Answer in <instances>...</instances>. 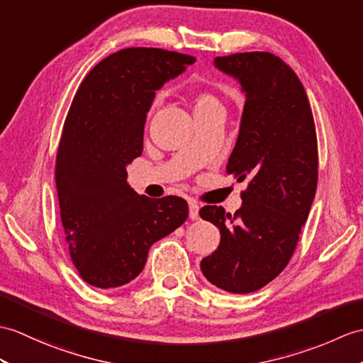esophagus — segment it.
<instances>
[{
	"label": "esophagus",
	"mask_w": 363,
	"mask_h": 363,
	"mask_svg": "<svg viewBox=\"0 0 363 363\" xmlns=\"http://www.w3.org/2000/svg\"><path fill=\"white\" fill-rule=\"evenodd\" d=\"M189 216L191 218V220H198L199 218V206L196 201H189Z\"/></svg>",
	"instance_id": "esophagus-1"
}]
</instances>
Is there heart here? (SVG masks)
<instances>
[{
    "label": "heart",
    "instance_id": "b5f03b06",
    "mask_svg": "<svg viewBox=\"0 0 363 363\" xmlns=\"http://www.w3.org/2000/svg\"><path fill=\"white\" fill-rule=\"evenodd\" d=\"M191 104H193V109L198 111V109H202V108L220 105V100H218L212 92L208 91H195L191 94Z\"/></svg>",
    "mask_w": 363,
    "mask_h": 363
}]
</instances>
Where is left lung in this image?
Segmentation results:
<instances>
[{"label": "left lung", "instance_id": "1", "mask_svg": "<svg viewBox=\"0 0 363 363\" xmlns=\"http://www.w3.org/2000/svg\"><path fill=\"white\" fill-rule=\"evenodd\" d=\"M215 66L246 92L227 173L249 184L233 215L216 206L199 210L221 233L201 271L220 289L249 294L280 275L297 247L317 190V134L306 91L280 57L240 52L216 57Z\"/></svg>", "mask_w": 363, "mask_h": 363}]
</instances>
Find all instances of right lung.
<instances>
[{"label": "right lung", "instance_id": "obj_1", "mask_svg": "<svg viewBox=\"0 0 363 363\" xmlns=\"http://www.w3.org/2000/svg\"><path fill=\"white\" fill-rule=\"evenodd\" d=\"M195 62L173 50L126 48L92 67L75 92L55 184L71 259L91 286L109 289L134 280L150 247L187 220L185 199L138 195L126 182V165L142 155L156 91Z\"/></svg>", "mask_w": 363, "mask_h": 363}]
</instances>
